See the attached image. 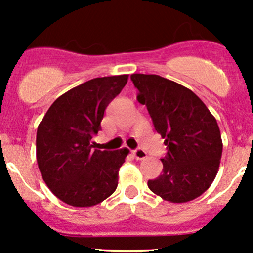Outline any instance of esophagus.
<instances>
[{
  "mask_svg": "<svg viewBox=\"0 0 253 253\" xmlns=\"http://www.w3.org/2000/svg\"><path fill=\"white\" fill-rule=\"evenodd\" d=\"M133 155H134V158H136L137 160H143V159H145V158L148 157V154L143 149L133 150Z\"/></svg>",
  "mask_w": 253,
  "mask_h": 253,
  "instance_id": "34e87169",
  "label": "esophagus"
}]
</instances>
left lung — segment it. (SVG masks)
I'll use <instances>...</instances> for the list:
<instances>
[{"instance_id":"8db88e82","label":"left lung","mask_w":253,"mask_h":253,"mask_svg":"<svg viewBox=\"0 0 253 253\" xmlns=\"http://www.w3.org/2000/svg\"><path fill=\"white\" fill-rule=\"evenodd\" d=\"M137 100L147 106L155 131L165 139L163 174L148 187L163 200L185 203L211 185L220 165L223 142L216 120L186 86L157 75L133 73Z\"/></svg>"}]
</instances>
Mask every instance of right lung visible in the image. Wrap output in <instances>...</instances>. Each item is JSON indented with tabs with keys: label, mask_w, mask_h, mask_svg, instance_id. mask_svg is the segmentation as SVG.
Wrapping results in <instances>:
<instances>
[{
	"label": "right lung",
	"mask_w": 253,
	"mask_h": 253,
	"mask_svg": "<svg viewBox=\"0 0 253 253\" xmlns=\"http://www.w3.org/2000/svg\"><path fill=\"white\" fill-rule=\"evenodd\" d=\"M128 75L94 78L58 96L38 126L37 162L51 192L73 207L103 202L117 187L119 169L129 150L95 149L109 103Z\"/></svg>",
	"instance_id": "1"
}]
</instances>
